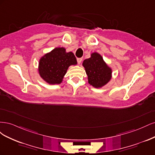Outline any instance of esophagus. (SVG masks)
I'll return each mask as SVG.
<instances>
[{"mask_svg":"<svg viewBox=\"0 0 155 155\" xmlns=\"http://www.w3.org/2000/svg\"><path fill=\"white\" fill-rule=\"evenodd\" d=\"M82 58H78L77 59V61H78V64H80L81 63V61H82Z\"/></svg>","mask_w":155,"mask_h":155,"instance_id":"34e87169","label":"esophagus"}]
</instances>
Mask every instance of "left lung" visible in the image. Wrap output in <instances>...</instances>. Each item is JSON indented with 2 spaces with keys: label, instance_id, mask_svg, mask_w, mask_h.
I'll return each instance as SVG.
<instances>
[{
  "label": "left lung",
  "instance_id": "obj_1",
  "mask_svg": "<svg viewBox=\"0 0 155 155\" xmlns=\"http://www.w3.org/2000/svg\"><path fill=\"white\" fill-rule=\"evenodd\" d=\"M82 65L87 75L88 83L93 87L101 88L111 80L112 68L96 51L91 54V58L84 60Z\"/></svg>",
  "mask_w": 155,
  "mask_h": 155
}]
</instances>
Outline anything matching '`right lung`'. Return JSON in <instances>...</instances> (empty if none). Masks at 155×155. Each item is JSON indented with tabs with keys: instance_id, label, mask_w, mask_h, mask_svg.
<instances>
[{
	"instance_id": "obj_1",
	"label": "right lung",
	"mask_w": 155,
	"mask_h": 155,
	"mask_svg": "<svg viewBox=\"0 0 155 155\" xmlns=\"http://www.w3.org/2000/svg\"><path fill=\"white\" fill-rule=\"evenodd\" d=\"M77 64L73 52H67L64 47H56L41 57L38 73L46 83L58 85L63 83L68 67Z\"/></svg>"
}]
</instances>
